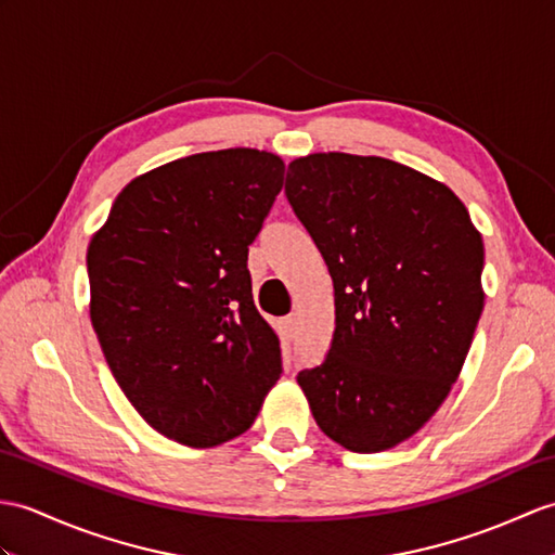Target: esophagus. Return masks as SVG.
<instances>
[{
    "instance_id": "34e87169",
    "label": "esophagus",
    "mask_w": 555,
    "mask_h": 555,
    "mask_svg": "<svg viewBox=\"0 0 555 555\" xmlns=\"http://www.w3.org/2000/svg\"><path fill=\"white\" fill-rule=\"evenodd\" d=\"M295 331H298V317L291 314L283 319V333H286V338H293Z\"/></svg>"
}]
</instances>
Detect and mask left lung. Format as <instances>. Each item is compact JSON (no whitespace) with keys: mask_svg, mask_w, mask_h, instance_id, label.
Here are the masks:
<instances>
[{"mask_svg":"<svg viewBox=\"0 0 555 555\" xmlns=\"http://www.w3.org/2000/svg\"><path fill=\"white\" fill-rule=\"evenodd\" d=\"M286 196L336 295L331 350L298 383L333 442L385 452L433 418L466 362L485 307L482 236L447 184L378 156L295 158Z\"/></svg>","mask_w":555,"mask_h":555,"instance_id":"1","label":"left lung"}]
</instances>
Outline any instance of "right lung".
<instances>
[{"mask_svg":"<svg viewBox=\"0 0 555 555\" xmlns=\"http://www.w3.org/2000/svg\"><path fill=\"white\" fill-rule=\"evenodd\" d=\"M274 153L224 149L134 177L89 241V317L125 397L193 449L246 433L281 376L248 246L283 186Z\"/></svg>","mask_w":555,"mask_h":555,"instance_id":"right-lung-1","label":"right lung"}]
</instances>
